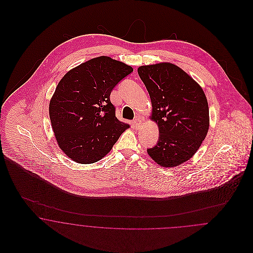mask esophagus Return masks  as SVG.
<instances>
[{
  "mask_svg": "<svg viewBox=\"0 0 253 253\" xmlns=\"http://www.w3.org/2000/svg\"><path fill=\"white\" fill-rule=\"evenodd\" d=\"M132 124H133V126H134L135 129H138V128L141 126V124H142V120H141L140 118H136V119L133 120Z\"/></svg>",
  "mask_w": 253,
  "mask_h": 253,
  "instance_id": "1",
  "label": "esophagus"
}]
</instances>
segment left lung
<instances>
[{"label":"left lung","instance_id":"obj_1","mask_svg":"<svg viewBox=\"0 0 253 253\" xmlns=\"http://www.w3.org/2000/svg\"><path fill=\"white\" fill-rule=\"evenodd\" d=\"M137 72L151 97L152 120L159 129L157 145L147 152L162 167L180 165L196 153L209 130L204 91L172 63L140 66Z\"/></svg>","mask_w":253,"mask_h":253}]
</instances>
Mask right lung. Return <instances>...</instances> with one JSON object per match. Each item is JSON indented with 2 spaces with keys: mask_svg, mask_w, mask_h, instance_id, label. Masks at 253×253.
Wrapping results in <instances>:
<instances>
[{
  "mask_svg": "<svg viewBox=\"0 0 253 253\" xmlns=\"http://www.w3.org/2000/svg\"><path fill=\"white\" fill-rule=\"evenodd\" d=\"M133 71L110 57H97L66 73L49 103V117L63 153L82 164L105 157L128 124L110 100L113 89Z\"/></svg>",
  "mask_w": 253,
  "mask_h": 253,
  "instance_id": "1",
  "label": "right lung"
}]
</instances>
